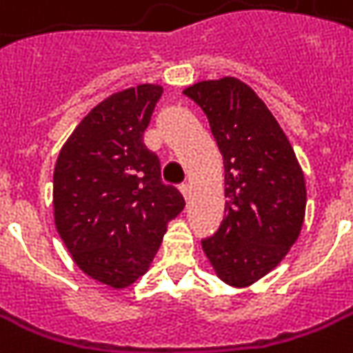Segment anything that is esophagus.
<instances>
[{
	"label": "esophagus",
	"instance_id": "34e87169",
	"mask_svg": "<svg viewBox=\"0 0 353 353\" xmlns=\"http://www.w3.org/2000/svg\"><path fill=\"white\" fill-rule=\"evenodd\" d=\"M179 191L183 193V197H185V199L191 197V188H189V183H181V185H179Z\"/></svg>",
	"mask_w": 353,
	"mask_h": 353
}]
</instances>
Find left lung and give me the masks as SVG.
Instances as JSON below:
<instances>
[{"label":"left lung","instance_id":"8db88e82","mask_svg":"<svg viewBox=\"0 0 353 353\" xmlns=\"http://www.w3.org/2000/svg\"><path fill=\"white\" fill-rule=\"evenodd\" d=\"M209 119L225 164L226 216L201 240L216 275L248 287L285 258L305 221V177L285 132L246 83L199 81L185 90Z\"/></svg>","mask_w":353,"mask_h":353}]
</instances>
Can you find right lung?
<instances>
[{
	"label": "right lung",
	"mask_w": 353,
	"mask_h": 353,
	"mask_svg": "<svg viewBox=\"0 0 353 353\" xmlns=\"http://www.w3.org/2000/svg\"><path fill=\"white\" fill-rule=\"evenodd\" d=\"M162 88L142 83L93 107L54 168L58 234L81 272L123 289L146 274L183 195L162 181L144 130Z\"/></svg>",
	"instance_id": "1"
}]
</instances>
